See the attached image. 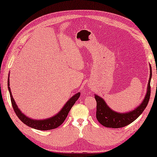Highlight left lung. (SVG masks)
<instances>
[{
  "instance_id": "obj_1",
  "label": "left lung",
  "mask_w": 157,
  "mask_h": 157,
  "mask_svg": "<svg viewBox=\"0 0 157 157\" xmlns=\"http://www.w3.org/2000/svg\"><path fill=\"white\" fill-rule=\"evenodd\" d=\"M151 78V67L150 66V76L147 85V91L142 102L137 109L127 113H119L113 111L107 106L104 99L97 95L94 96L97 101L96 117L100 124L106 127L109 128H121L131 124L140 116V114L147 106L150 100L151 88L150 81Z\"/></svg>"
}]
</instances>
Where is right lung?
<instances>
[{"mask_svg":"<svg viewBox=\"0 0 157 157\" xmlns=\"http://www.w3.org/2000/svg\"><path fill=\"white\" fill-rule=\"evenodd\" d=\"M7 86H8V90L10 91V99H11V102L12 107H13L14 112L16 113V115L19 118L21 122L24 123L25 124L30 127H32L33 129L41 130V131H46V130H51L56 129V128L60 126L65 121L66 117H67V115L69 113V110H70L71 108L73 106V105L75 104L76 101H77L78 97H80V93H77L75 95H74L69 100V101L66 103L65 106L61 109V110L58 113L55 115L54 117L48 118V119L44 120H32L30 118L25 116L24 114H23L20 110L18 109L17 104H15V101L12 97V93L10 92V79L8 78L7 80Z\"/></svg>","mask_w":157,"mask_h":157,"instance_id":"add662e5","label":"right lung"}]
</instances>
